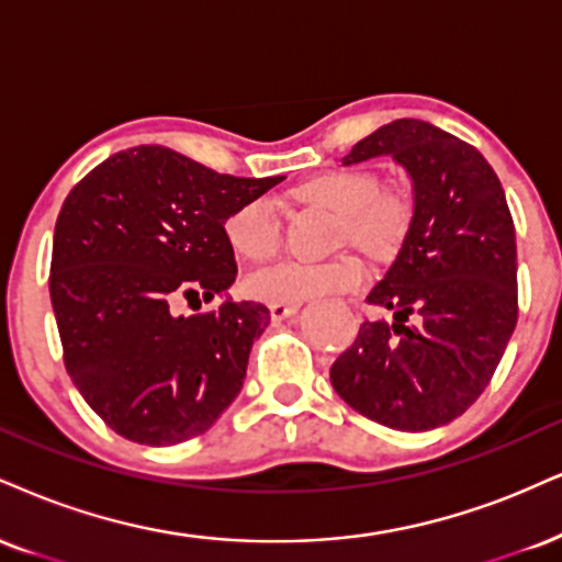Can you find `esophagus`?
Segmentation results:
<instances>
[{"instance_id":"obj_1","label":"esophagus","mask_w":562,"mask_h":562,"mask_svg":"<svg viewBox=\"0 0 562 562\" xmlns=\"http://www.w3.org/2000/svg\"><path fill=\"white\" fill-rule=\"evenodd\" d=\"M299 308H301L299 301H272L269 303V314H272L274 322L288 319V316H293Z\"/></svg>"}]
</instances>
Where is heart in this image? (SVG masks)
Here are the masks:
<instances>
[{
  "label": "heart",
  "mask_w": 562,
  "mask_h": 562,
  "mask_svg": "<svg viewBox=\"0 0 562 562\" xmlns=\"http://www.w3.org/2000/svg\"><path fill=\"white\" fill-rule=\"evenodd\" d=\"M299 195L340 214L337 243L363 248L374 259H392L414 227L411 195L401 188H380V180L367 170H329L301 186ZM225 238L246 259L259 261L277 254L282 225L274 201L259 195L235 206L225 220ZM367 277V263L350 254L324 263L285 259L248 272L246 288L263 301H303L348 293L361 288Z\"/></svg>",
  "instance_id": "obj_1"
}]
</instances>
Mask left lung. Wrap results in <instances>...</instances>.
Returning a JSON list of instances; mask_svg holds the SVG:
<instances>
[{"mask_svg": "<svg viewBox=\"0 0 562 562\" xmlns=\"http://www.w3.org/2000/svg\"><path fill=\"white\" fill-rule=\"evenodd\" d=\"M392 157L414 182V227L329 380L382 427L427 431L482 395L518 322L516 227L495 170L465 140L424 120H395L342 165Z\"/></svg>", "mask_w": 562, "mask_h": 562, "instance_id": "obj_1", "label": "left lung"}]
</instances>
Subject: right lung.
Segmentation results:
<instances>
[{
	"label": "right lung",
	"mask_w": 562,
	"mask_h": 562,
	"mask_svg": "<svg viewBox=\"0 0 562 562\" xmlns=\"http://www.w3.org/2000/svg\"><path fill=\"white\" fill-rule=\"evenodd\" d=\"M285 178H233L165 146L112 154L59 209L49 293L65 369L83 401L131 442L165 448L204 435L238 397L269 308L212 301L238 267L225 220Z\"/></svg>",
	"instance_id": "obj_1"
}]
</instances>
